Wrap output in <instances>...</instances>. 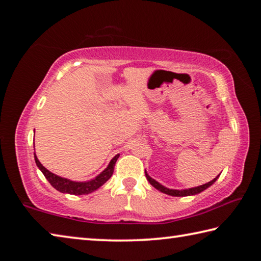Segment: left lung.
I'll return each instance as SVG.
<instances>
[{
    "label": "left lung",
    "instance_id": "8db88e82",
    "mask_svg": "<svg viewBox=\"0 0 261 261\" xmlns=\"http://www.w3.org/2000/svg\"><path fill=\"white\" fill-rule=\"evenodd\" d=\"M145 175H146V178L149 183H151L154 188L158 189L159 191H161L166 194H169V196H174V197H185V196H193V194H197V193H200L201 191H204L208 187H211L212 184H213L218 177H215L214 179H212L211 182L206 183V184H202L200 187H197V188H191V189H187V190H171V189H168L165 188L163 185H161L160 183H158L155 179H153L152 177H149L148 174L145 171Z\"/></svg>",
    "mask_w": 261,
    "mask_h": 261
}]
</instances>
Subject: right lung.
Wrapping results in <instances>:
<instances>
[{
    "label": "right lung",
    "instance_id": "right-lung-1",
    "mask_svg": "<svg viewBox=\"0 0 261 261\" xmlns=\"http://www.w3.org/2000/svg\"><path fill=\"white\" fill-rule=\"evenodd\" d=\"M118 156H120V154L115 155L112 159V161L109 162L108 167L106 168L102 173L96 176L94 179L88 180V182H72V180L70 179L62 178L60 176L50 173L49 170H47L46 168L41 165L40 161L38 160V158L35 156V154H34V160H35V163H37V166L39 167V169L42 171V174L45 175V177L48 179V182L50 183L53 188H55L57 191H60L62 193L76 194V196H79V194H88L93 192L96 189H99L101 185L107 182V180L112 177V175L114 173V167Z\"/></svg>",
    "mask_w": 261,
    "mask_h": 261
}]
</instances>
